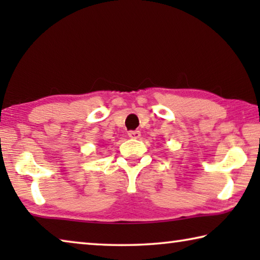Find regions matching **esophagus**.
<instances>
[{
    "mask_svg": "<svg viewBox=\"0 0 260 260\" xmlns=\"http://www.w3.org/2000/svg\"><path fill=\"white\" fill-rule=\"evenodd\" d=\"M140 135H141V132L140 131H129L128 132V136L129 138H132V139H138V138H140Z\"/></svg>",
    "mask_w": 260,
    "mask_h": 260,
    "instance_id": "esophagus-1",
    "label": "esophagus"
}]
</instances>
